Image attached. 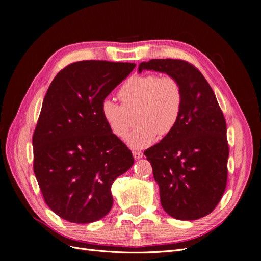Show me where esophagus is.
I'll use <instances>...</instances> for the list:
<instances>
[{
    "mask_svg": "<svg viewBox=\"0 0 261 261\" xmlns=\"http://www.w3.org/2000/svg\"><path fill=\"white\" fill-rule=\"evenodd\" d=\"M133 155L137 160V159H140V158H143L144 154H143V152H140V151H133Z\"/></svg>",
    "mask_w": 261,
    "mask_h": 261,
    "instance_id": "1",
    "label": "esophagus"
}]
</instances>
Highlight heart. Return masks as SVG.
Wrapping results in <instances>:
<instances>
[{
	"mask_svg": "<svg viewBox=\"0 0 261 261\" xmlns=\"http://www.w3.org/2000/svg\"><path fill=\"white\" fill-rule=\"evenodd\" d=\"M122 105L105 100L101 116L114 136L124 138L136 113L137 127L126 138L135 149L149 146L156 138L173 132L183 109V89L174 77L155 74L134 75L117 92Z\"/></svg>",
	"mask_w": 261,
	"mask_h": 261,
	"instance_id": "heart-1",
	"label": "heart"
}]
</instances>
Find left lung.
<instances>
[{
    "instance_id": "8db88e82",
    "label": "left lung",
    "mask_w": 261,
    "mask_h": 261,
    "mask_svg": "<svg viewBox=\"0 0 261 261\" xmlns=\"http://www.w3.org/2000/svg\"><path fill=\"white\" fill-rule=\"evenodd\" d=\"M174 77L183 89V109L171 134L144 152L160 188L164 211L177 220L211 213L225 191L228 145L226 124L206 78L183 60L153 59L138 72Z\"/></svg>"
}]
</instances>
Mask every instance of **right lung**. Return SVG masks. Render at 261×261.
<instances>
[{
  "instance_id": "right-lung-1",
  "label": "right lung",
  "mask_w": 261,
  "mask_h": 261,
  "mask_svg": "<svg viewBox=\"0 0 261 261\" xmlns=\"http://www.w3.org/2000/svg\"><path fill=\"white\" fill-rule=\"evenodd\" d=\"M134 63L80 61L55 76L33 137L34 172L45 203L72 223L111 210L113 181L134 164L130 150L101 116V105Z\"/></svg>"
}]
</instances>
